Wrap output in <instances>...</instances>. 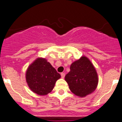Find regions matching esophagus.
Here are the masks:
<instances>
[{
    "label": "esophagus",
    "mask_w": 122,
    "mask_h": 122,
    "mask_svg": "<svg viewBox=\"0 0 122 122\" xmlns=\"http://www.w3.org/2000/svg\"><path fill=\"white\" fill-rule=\"evenodd\" d=\"M61 77H62V78H64V77H65V73H64V72H62V73H61Z\"/></svg>",
    "instance_id": "34e87169"
}]
</instances>
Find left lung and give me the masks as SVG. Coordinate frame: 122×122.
<instances>
[{
    "label": "left lung",
    "mask_w": 122,
    "mask_h": 122,
    "mask_svg": "<svg viewBox=\"0 0 122 122\" xmlns=\"http://www.w3.org/2000/svg\"><path fill=\"white\" fill-rule=\"evenodd\" d=\"M65 80L72 93L83 97L96 89L99 78L93 64L88 58L83 56L71 64Z\"/></svg>",
    "instance_id": "left-lung-1"
}]
</instances>
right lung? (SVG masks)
<instances>
[{"instance_id":"obj_1","label":"right lung","mask_w":122,"mask_h":122,"mask_svg":"<svg viewBox=\"0 0 122 122\" xmlns=\"http://www.w3.org/2000/svg\"><path fill=\"white\" fill-rule=\"evenodd\" d=\"M61 75L45 58H38L28 67L26 80L29 88L40 96L46 95L53 90Z\"/></svg>"}]
</instances>
